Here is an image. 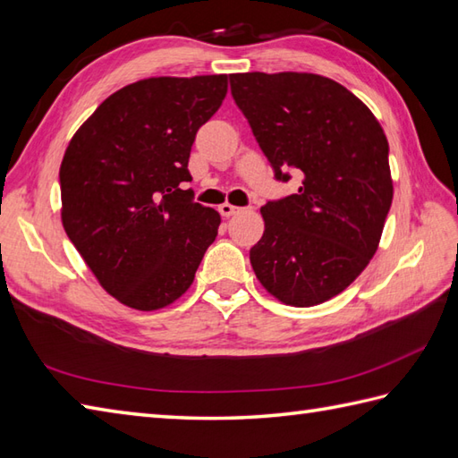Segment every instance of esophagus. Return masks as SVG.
<instances>
[{
  "label": "esophagus",
  "instance_id": "esophagus-1",
  "mask_svg": "<svg viewBox=\"0 0 458 458\" xmlns=\"http://www.w3.org/2000/svg\"><path fill=\"white\" fill-rule=\"evenodd\" d=\"M218 212L222 216H233V215H238L240 212V208L238 207H233V205H230V203H222L220 207H218Z\"/></svg>",
  "mask_w": 458,
  "mask_h": 458
}]
</instances>
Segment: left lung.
<instances>
[{
	"label": "left lung",
	"mask_w": 458,
	"mask_h": 458,
	"mask_svg": "<svg viewBox=\"0 0 458 458\" xmlns=\"http://www.w3.org/2000/svg\"><path fill=\"white\" fill-rule=\"evenodd\" d=\"M230 89L275 177L302 175L299 193L261 207L255 277L289 306L334 299L378 250L394 195L386 134L363 101L318 73H232Z\"/></svg>",
	"instance_id": "1"
}]
</instances>
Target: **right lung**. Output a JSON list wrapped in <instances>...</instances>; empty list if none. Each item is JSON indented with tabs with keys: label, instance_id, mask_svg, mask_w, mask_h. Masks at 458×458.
Returning <instances> with one entry per match:
<instances>
[{
	"label": "right lung",
	"instance_id": "right-lung-1",
	"mask_svg": "<svg viewBox=\"0 0 458 458\" xmlns=\"http://www.w3.org/2000/svg\"><path fill=\"white\" fill-rule=\"evenodd\" d=\"M228 76L148 78L114 91L85 121L60 165L62 225L99 284L136 310H159L193 284L220 215L193 203L197 131Z\"/></svg>",
	"mask_w": 458,
	"mask_h": 458
}]
</instances>
